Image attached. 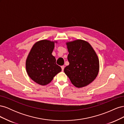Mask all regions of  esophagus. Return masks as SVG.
I'll use <instances>...</instances> for the list:
<instances>
[{"label": "esophagus", "instance_id": "obj_1", "mask_svg": "<svg viewBox=\"0 0 124 124\" xmlns=\"http://www.w3.org/2000/svg\"><path fill=\"white\" fill-rule=\"evenodd\" d=\"M61 68H62V71H63V70H64V68H65V66H61Z\"/></svg>", "mask_w": 124, "mask_h": 124}]
</instances>
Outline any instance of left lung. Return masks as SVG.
Listing matches in <instances>:
<instances>
[{"instance_id":"obj_1","label":"left lung","mask_w":124,"mask_h":124,"mask_svg":"<svg viewBox=\"0 0 124 124\" xmlns=\"http://www.w3.org/2000/svg\"><path fill=\"white\" fill-rule=\"evenodd\" d=\"M69 65L64 69L72 84L78 88L87 86L95 80L99 71V61L88 42L77 39L66 42Z\"/></svg>"}]
</instances>
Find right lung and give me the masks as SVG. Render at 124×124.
Returning <instances> with one entry per match:
<instances>
[{
    "label": "right lung",
    "instance_id": "obj_1",
    "mask_svg": "<svg viewBox=\"0 0 124 124\" xmlns=\"http://www.w3.org/2000/svg\"><path fill=\"white\" fill-rule=\"evenodd\" d=\"M56 41L43 39L36 42L26 60V70L29 77L40 85H46L62 71L56 63L52 52Z\"/></svg>",
    "mask_w": 124,
    "mask_h": 124
}]
</instances>
